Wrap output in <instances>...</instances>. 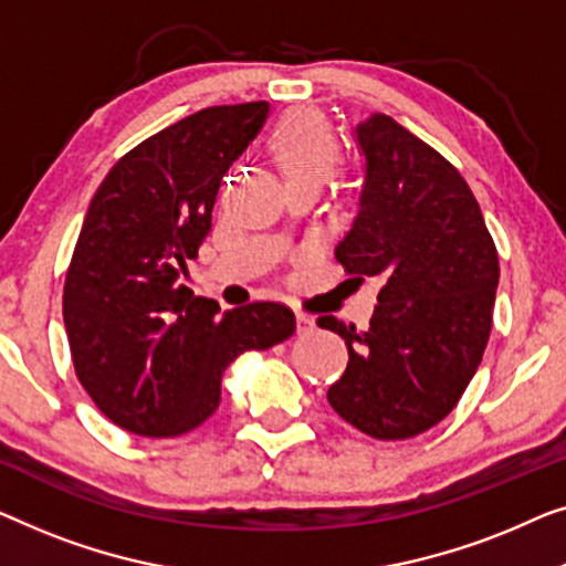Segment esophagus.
<instances>
[{"label": "esophagus", "instance_id": "34e87169", "mask_svg": "<svg viewBox=\"0 0 566 566\" xmlns=\"http://www.w3.org/2000/svg\"><path fill=\"white\" fill-rule=\"evenodd\" d=\"M315 331V321L305 313H297V333L300 336H305V333H313Z\"/></svg>", "mask_w": 566, "mask_h": 566}]
</instances>
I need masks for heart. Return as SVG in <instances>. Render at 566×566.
Here are the masks:
<instances>
[{"label":"heart","instance_id":"heart-1","mask_svg":"<svg viewBox=\"0 0 566 566\" xmlns=\"http://www.w3.org/2000/svg\"><path fill=\"white\" fill-rule=\"evenodd\" d=\"M272 150L286 181H325L340 161L336 135L313 109H294L284 115L272 133Z\"/></svg>","mask_w":566,"mask_h":566}]
</instances>
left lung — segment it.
Returning <instances> with one entry per match:
<instances>
[{"instance_id": "1", "label": "left lung", "mask_w": 566, "mask_h": 566, "mask_svg": "<svg viewBox=\"0 0 566 566\" xmlns=\"http://www.w3.org/2000/svg\"><path fill=\"white\" fill-rule=\"evenodd\" d=\"M359 212L336 259L381 276L369 328L317 317L346 340L331 408L379 441L428 431L457 408L482 361L500 280L497 249L464 177L389 115L356 125Z\"/></svg>"}]
</instances>
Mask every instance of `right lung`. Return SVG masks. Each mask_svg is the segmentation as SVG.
<instances>
[{
	"label": "right lung",
	"mask_w": 566,
	"mask_h": 566,
	"mask_svg": "<svg viewBox=\"0 0 566 566\" xmlns=\"http://www.w3.org/2000/svg\"><path fill=\"white\" fill-rule=\"evenodd\" d=\"M266 115V102H245L164 127L109 169L86 210L63 284L71 359L94 405L135 436L202 426L230 361L294 333L280 302L220 313L177 282L210 233L222 177Z\"/></svg>",
	"instance_id": "obj_1"
}]
</instances>
